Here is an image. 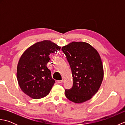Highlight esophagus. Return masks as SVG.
<instances>
[{"label": "esophagus", "instance_id": "esophagus-1", "mask_svg": "<svg viewBox=\"0 0 125 125\" xmlns=\"http://www.w3.org/2000/svg\"><path fill=\"white\" fill-rule=\"evenodd\" d=\"M63 82V79H62V80L57 81V83H58V84H60V83H62Z\"/></svg>", "mask_w": 125, "mask_h": 125}]
</instances>
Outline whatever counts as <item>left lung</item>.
<instances>
[{"mask_svg":"<svg viewBox=\"0 0 125 125\" xmlns=\"http://www.w3.org/2000/svg\"><path fill=\"white\" fill-rule=\"evenodd\" d=\"M73 77V85L65 89V96L75 103L90 100L98 92L104 77L102 60L97 50L84 42H72L63 46Z\"/></svg>","mask_w":125,"mask_h":125,"instance_id":"left-lung-1","label":"left lung"}]
</instances>
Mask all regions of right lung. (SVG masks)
<instances>
[{"label":"right lung","mask_w":125,"mask_h":125,"mask_svg":"<svg viewBox=\"0 0 125 125\" xmlns=\"http://www.w3.org/2000/svg\"><path fill=\"white\" fill-rule=\"evenodd\" d=\"M61 47L49 40L38 42L30 47L19 61L17 76L20 89L33 99L43 98L49 94L55 81L47 67L50 53Z\"/></svg>","instance_id":"obj_1"}]
</instances>
